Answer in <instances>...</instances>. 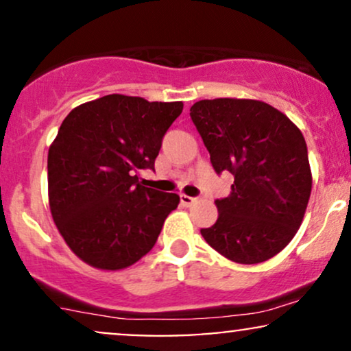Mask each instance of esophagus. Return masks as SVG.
Segmentation results:
<instances>
[{"instance_id":"34e87169","label":"esophagus","mask_w":351,"mask_h":351,"mask_svg":"<svg viewBox=\"0 0 351 351\" xmlns=\"http://www.w3.org/2000/svg\"><path fill=\"white\" fill-rule=\"evenodd\" d=\"M180 201L183 206H191L193 203H196V198H193V196H186V195H181L180 196Z\"/></svg>"}]
</instances>
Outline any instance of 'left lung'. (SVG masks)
Segmentation results:
<instances>
[{
	"label": "left lung",
	"instance_id": "8db88e82",
	"mask_svg": "<svg viewBox=\"0 0 351 351\" xmlns=\"http://www.w3.org/2000/svg\"><path fill=\"white\" fill-rule=\"evenodd\" d=\"M189 117L217 175L234 176L231 195L216 199L204 241L237 264H259L295 236L312 191L307 143L282 112L245 99L199 100Z\"/></svg>",
	"mask_w": 351,
	"mask_h": 351
}]
</instances>
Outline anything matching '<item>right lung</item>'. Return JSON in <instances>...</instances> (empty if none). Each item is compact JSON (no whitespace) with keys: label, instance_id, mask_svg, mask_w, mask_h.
<instances>
[{"label":"right lung","instance_id":"obj_1","mask_svg":"<svg viewBox=\"0 0 351 351\" xmlns=\"http://www.w3.org/2000/svg\"><path fill=\"white\" fill-rule=\"evenodd\" d=\"M181 102L104 95L75 107L60 123L47 155L49 206L75 256L117 271L155 245L180 196L140 183L155 170L163 136Z\"/></svg>","mask_w":351,"mask_h":351}]
</instances>
